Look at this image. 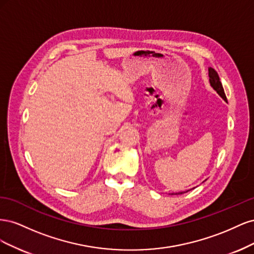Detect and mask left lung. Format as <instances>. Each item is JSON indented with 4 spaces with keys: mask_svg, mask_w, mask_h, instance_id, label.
Returning <instances> with one entry per match:
<instances>
[{
    "mask_svg": "<svg viewBox=\"0 0 254 254\" xmlns=\"http://www.w3.org/2000/svg\"><path fill=\"white\" fill-rule=\"evenodd\" d=\"M209 77H210V83H211V86L213 87V89L216 91L217 93L227 102V96L225 94L224 88H222V84L220 82L219 76H218L217 72L215 71L214 68H212V67L209 68ZM178 194H183V193L181 191V193H178Z\"/></svg>",
    "mask_w": 254,
    "mask_h": 254,
    "instance_id": "left-lung-1",
    "label": "left lung"
}]
</instances>
